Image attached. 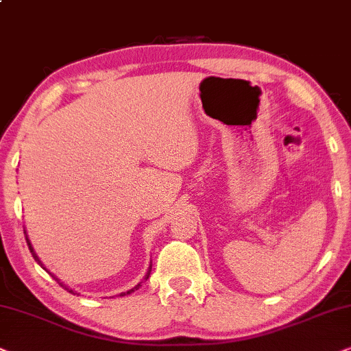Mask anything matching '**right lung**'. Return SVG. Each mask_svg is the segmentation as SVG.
I'll return each instance as SVG.
<instances>
[{
  "instance_id": "1",
  "label": "right lung",
  "mask_w": 351,
  "mask_h": 351,
  "mask_svg": "<svg viewBox=\"0 0 351 351\" xmlns=\"http://www.w3.org/2000/svg\"><path fill=\"white\" fill-rule=\"evenodd\" d=\"M25 239H27V237H25ZM27 244H29V249H30V252H32V255H34V258H35V261H38V263H40V260H38V256H36L35 254H34V249H32V244H30V242H29V239H27ZM41 265V263H40ZM54 278V276H53ZM149 278V273H147V276H146V279ZM56 279V278H54ZM56 281H58V279H56ZM59 282V281H58ZM59 286L60 287H62V289H65V291H69V292H72V291H70V289L67 287V286H64V284L62 282H59ZM139 287V284H138V286L136 287H134V289H138ZM134 289H132V291H128L127 293H132L133 291H134ZM127 293H121V295H127Z\"/></svg>"
}]
</instances>
